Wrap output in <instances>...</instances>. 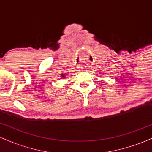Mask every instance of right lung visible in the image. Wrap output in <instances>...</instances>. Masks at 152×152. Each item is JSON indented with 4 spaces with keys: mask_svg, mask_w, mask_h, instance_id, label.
<instances>
[{
    "mask_svg": "<svg viewBox=\"0 0 152 152\" xmlns=\"http://www.w3.org/2000/svg\"><path fill=\"white\" fill-rule=\"evenodd\" d=\"M65 76H66V75H61V77L62 78H65Z\"/></svg>",
    "mask_w": 152,
    "mask_h": 152,
    "instance_id": "right-lung-1",
    "label": "right lung"
}]
</instances>
